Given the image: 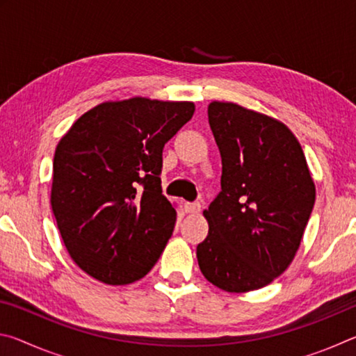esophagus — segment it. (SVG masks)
Segmentation results:
<instances>
[{"instance_id":"1","label":"esophagus","mask_w":356,"mask_h":356,"mask_svg":"<svg viewBox=\"0 0 356 356\" xmlns=\"http://www.w3.org/2000/svg\"><path fill=\"white\" fill-rule=\"evenodd\" d=\"M184 207H185V212L191 213V215L201 212V204L200 202H186Z\"/></svg>"}]
</instances>
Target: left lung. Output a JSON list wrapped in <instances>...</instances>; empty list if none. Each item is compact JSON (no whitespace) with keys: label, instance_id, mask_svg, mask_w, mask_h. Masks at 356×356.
<instances>
[{"label":"left lung","instance_id":"1","mask_svg":"<svg viewBox=\"0 0 356 356\" xmlns=\"http://www.w3.org/2000/svg\"><path fill=\"white\" fill-rule=\"evenodd\" d=\"M209 124L220 149L221 191L204 210L209 234L196 257L209 282L242 293L286 272L316 202L303 149L281 120L213 100Z\"/></svg>","mask_w":356,"mask_h":356}]
</instances>
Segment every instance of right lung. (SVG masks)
<instances>
[{
    "label": "right lung",
    "mask_w": 356,
    "mask_h": 356,
    "mask_svg": "<svg viewBox=\"0 0 356 356\" xmlns=\"http://www.w3.org/2000/svg\"><path fill=\"white\" fill-rule=\"evenodd\" d=\"M193 113V102L108 100L59 140L51 210L72 261L94 280L130 284L159 261L177 216L161 195V152Z\"/></svg>",
    "instance_id": "obj_1"
}]
</instances>
